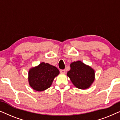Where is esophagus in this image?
<instances>
[{
    "label": "esophagus",
    "mask_w": 120,
    "mask_h": 120,
    "mask_svg": "<svg viewBox=\"0 0 120 120\" xmlns=\"http://www.w3.org/2000/svg\"><path fill=\"white\" fill-rule=\"evenodd\" d=\"M60 73H62V74H65V70L64 69H62L60 70Z\"/></svg>",
    "instance_id": "1"
}]
</instances>
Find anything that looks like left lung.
<instances>
[{
	"label": "left lung",
	"mask_w": 120,
	"mask_h": 120,
	"mask_svg": "<svg viewBox=\"0 0 120 120\" xmlns=\"http://www.w3.org/2000/svg\"><path fill=\"white\" fill-rule=\"evenodd\" d=\"M67 74L73 85L81 90L89 88L95 79L94 69L80 60L70 64V70Z\"/></svg>",
	"instance_id": "8db88e82"
}]
</instances>
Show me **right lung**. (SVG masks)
Segmentation results:
<instances>
[{
	"label": "right lung",
	"mask_w": 120,
	"mask_h": 120,
	"mask_svg": "<svg viewBox=\"0 0 120 120\" xmlns=\"http://www.w3.org/2000/svg\"><path fill=\"white\" fill-rule=\"evenodd\" d=\"M59 74L60 71L56 67L42 62L29 70V85L35 91H43L51 86L54 79Z\"/></svg>",
	"instance_id": "add662e5"
}]
</instances>
